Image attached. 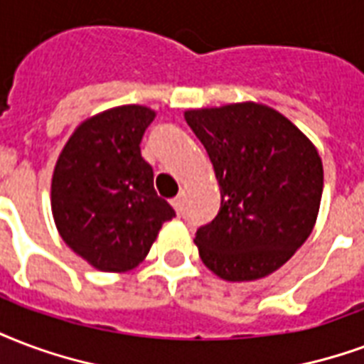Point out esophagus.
<instances>
[{
	"label": "esophagus",
	"mask_w": 364,
	"mask_h": 364,
	"mask_svg": "<svg viewBox=\"0 0 364 364\" xmlns=\"http://www.w3.org/2000/svg\"><path fill=\"white\" fill-rule=\"evenodd\" d=\"M171 206H173L177 214H181V210H183V196H175L173 200H171Z\"/></svg>",
	"instance_id": "1"
}]
</instances>
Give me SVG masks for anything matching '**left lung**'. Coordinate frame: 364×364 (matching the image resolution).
I'll return each instance as SVG.
<instances>
[{
  "label": "left lung",
  "mask_w": 364,
  "mask_h": 364,
  "mask_svg": "<svg viewBox=\"0 0 364 364\" xmlns=\"http://www.w3.org/2000/svg\"><path fill=\"white\" fill-rule=\"evenodd\" d=\"M216 173L222 206L196 231L204 266L225 282L266 278L312 233L324 169L301 129L258 102L187 109Z\"/></svg>",
  "instance_id": "obj_1"
}]
</instances>
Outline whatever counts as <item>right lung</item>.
<instances>
[{"label": "right lung", "mask_w": 364, "mask_h": 364, "mask_svg": "<svg viewBox=\"0 0 364 364\" xmlns=\"http://www.w3.org/2000/svg\"><path fill=\"white\" fill-rule=\"evenodd\" d=\"M152 107L125 104L79 123L52 175V214L67 247L100 272L141 264L173 208L156 195L141 141Z\"/></svg>", "instance_id": "obj_1"}]
</instances>
